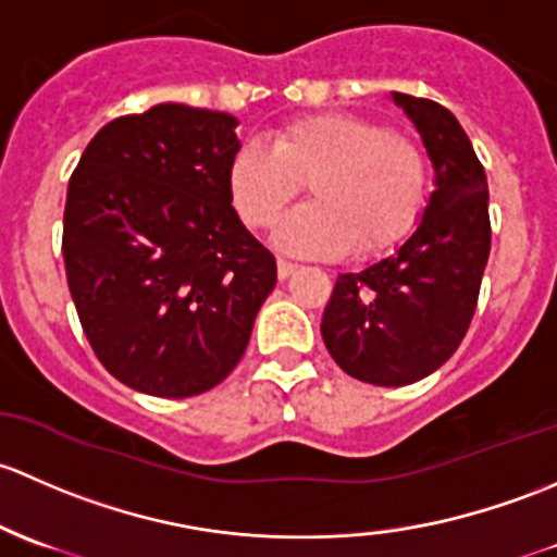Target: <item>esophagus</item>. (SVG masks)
I'll return each instance as SVG.
<instances>
[{"instance_id": "34e87169", "label": "esophagus", "mask_w": 557, "mask_h": 557, "mask_svg": "<svg viewBox=\"0 0 557 557\" xmlns=\"http://www.w3.org/2000/svg\"><path fill=\"white\" fill-rule=\"evenodd\" d=\"M297 271V265L295 262H289V260H278V278H289L292 273Z\"/></svg>"}]
</instances>
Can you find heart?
I'll list each match as a JSON object with an SVG mask.
<instances>
[{
  "instance_id": "obj_1",
  "label": "heart",
  "mask_w": 557,
  "mask_h": 557,
  "mask_svg": "<svg viewBox=\"0 0 557 557\" xmlns=\"http://www.w3.org/2000/svg\"><path fill=\"white\" fill-rule=\"evenodd\" d=\"M311 182L313 203L276 231L284 251L341 257L403 240L426 203V154L407 136L362 114H313L281 128L273 147L246 141L231 158L227 187L238 216L265 231Z\"/></svg>"
}]
</instances>
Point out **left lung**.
Masks as SVG:
<instances>
[{
  "label": "left lung",
  "mask_w": 557,
  "mask_h": 557,
  "mask_svg": "<svg viewBox=\"0 0 557 557\" xmlns=\"http://www.w3.org/2000/svg\"><path fill=\"white\" fill-rule=\"evenodd\" d=\"M434 165V193L416 233L386 260L341 273L321 337L343 372L372 386L432 375L461 346L491 255L488 180L450 109L392 94Z\"/></svg>",
  "instance_id": "1"
}]
</instances>
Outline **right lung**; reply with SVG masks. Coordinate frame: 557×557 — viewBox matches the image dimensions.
Segmentation results:
<instances>
[{
  "instance_id": "obj_1",
  "label": "right lung",
  "mask_w": 557,
  "mask_h": 557,
  "mask_svg": "<svg viewBox=\"0 0 557 557\" xmlns=\"http://www.w3.org/2000/svg\"><path fill=\"white\" fill-rule=\"evenodd\" d=\"M227 112L158 104L107 123L69 180L64 265L99 362L141 394L225 381L276 286V257L238 220Z\"/></svg>"
}]
</instances>
